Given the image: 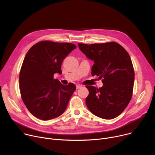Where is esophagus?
Segmentation results:
<instances>
[{
    "instance_id": "obj_1",
    "label": "esophagus",
    "mask_w": 155,
    "mask_h": 155,
    "mask_svg": "<svg viewBox=\"0 0 155 155\" xmlns=\"http://www.w3.org/2000/svg\"><path fill=\"white\" fill-rule=\"evenodd\" d=\"M76 87H77V89H79V88H80L81 87H82V85H76Z\"/></svg>"
}]
</instances>
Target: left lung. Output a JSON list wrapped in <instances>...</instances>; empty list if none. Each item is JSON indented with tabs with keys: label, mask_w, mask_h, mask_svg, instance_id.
<instances>
[{
	"label": "left lung",
	"mask_w": 155,
	"mask_h": 155,
	"mask_svg": "<svg viewBox=\"0 0 155 155\" xmlns=\"http://www.w3.org/2000/svg\"><path fill=\"white\" fill-rule=\"evenodd\" d=\"M80 50L93 60L92 75L102 79L99 88L87 85V108L93 114L105 119L117 117L127 106L133 95L134 71L128 53L115 42L87 45L78 43Z\"/></svg>",
	"instance_id": "1"
}]
</instances>
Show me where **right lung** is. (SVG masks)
Instances as JSON below:
<instances>
[{"mask_svg": "<svg viewBox=\"0 0 155 155\" xmlns=\"http://www.w3.org/2000/svg\"><path fill=\"white\" fill-rule=\"evenodd\" d=\"M76 48L72 43L43 41L26 53L19 73V88L24 104L36 117L50 120L66 109L76 86L63 85L53 76L61 71L63 60Z\"/></svg>", "mask_w": 155, "mask_h": 155, "instance_id": "1", "label": "right lung"}]
</instances>
